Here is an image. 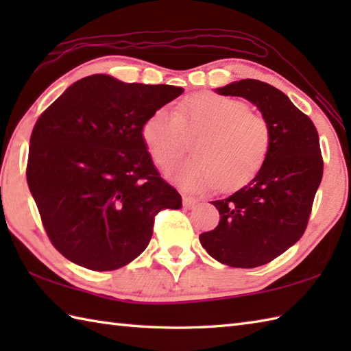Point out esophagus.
Listing matches in <instances>:
<instances>
[{
	"label": "esophagus",
	"mask_w": 351,
	"mask_h": 351,
	"mask_svg": "<svg viewBox=\"0 0 351 351\" xmlns=\"http://www.w3.org/2000/svg\"><path fill=\"white\" fill-rule=\"evenodd\" d=\"M182 204H184V208H187V210H193V208H195L197 204V199L185 195V196H182Z\"/></svg>",
	"instance_id": "esophagus-1"
}]
</instances>
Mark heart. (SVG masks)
<instances>
[{
    "label": "heart",
    "mask_w": 351,
    "mask_h": 351,
    "mask_svg": "<svg viewBox=\"0 0 351 351\" xmlns=\"http://www.w3.org/2000/svg\"><path fill=\"white\" fill-rule=\"evenodd\" d=\"M196 141L197 158L167 170V178L189 191H230L255 178L270 152L271 130L263 116L244 102L214 93L185 98L176 106L156 108L141 126L147 152L160 167H169Z\"/></svg>",
    "instance_id": "heart-1"
}]
</instances>
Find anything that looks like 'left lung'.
<instances>
[{"label":"left lung","mask_w":351,"mask_h":351,"mask_svg":"<svg viewBox=\"0 0 351 351\" xmlns=\"http://www.w3.org/2000/svg\"><path fill=\"white\" fill-rule=\"evenodd\" d=\"M215 92L252 102L270 125L271 146L245 187L211 202L220 213L219 226L199 240L219 263L255 268L282 255L306 229L323 178L318 132L285 93L264 81H234Z\"/></svg>","instance_id":"8db88e82"}]
</instances>
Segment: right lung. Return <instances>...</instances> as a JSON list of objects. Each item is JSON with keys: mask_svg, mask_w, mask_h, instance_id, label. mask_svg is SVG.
<instances>
[{"mask_svg": "<svg viewBox=\"0 0 351 351\" xmlns=\"http://www.w3.org/2000/svg\"><path fill=\"white\" fill-rule=\"evenodd\" d=\"M182 92L96 73L36 122L28 189L51 243L73 264L95 271L130 264L151 241L155 214L182 206L141 138L146 119Z\"/></svg>", "mask_w": 351, "mask_h": 351, "instance_id": "add662e5", "label": "right lung"}]
</instances>
